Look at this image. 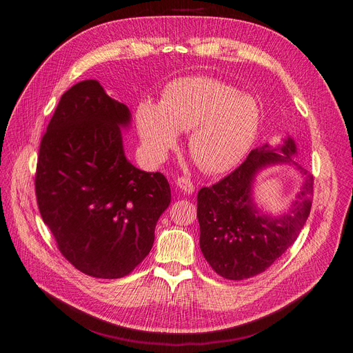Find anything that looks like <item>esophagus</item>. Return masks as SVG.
<instances>
[{
    "mask_svg": "<svg viewBox=\"0 0 353 353\" xmlns=\"http://www.w3.org/2000/svg\"><path fill=\"white\" fill-rule=\"evenodd\" d=\"M175 184H176V187H178L179 190H182L184 192H188V194H192L194 190H196V187L192 185V182H191L188 178H185V176L176 178Z\"/></svg>",
    "mask_w": 353,
    "mask_h": 353,
    "instance_id": "34e87169",
    "label": "esophagus"
}]
</instances>
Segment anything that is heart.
Returning a JSON list of instances; mask_svg holds the SVG:
<instances>
[{
    "instance_id": "obj_1",
    "label": "heart",
    "mask_w": 353,
    "mask_h": 353,
    "mask_svg": "<svg viewBox=\"0 0 353 353\" xmlns=\"http://www.w3.org/2000/svg\"><path fill=\"white\" fill-rule=\"evenodd\" d=\"M136 124L145 150L157 161L178 143V131H191L188 149L204 172L234 168L257 134L260 108L251 96L210 77H185L168 84L161 105L144 101Z\"/></svg>"
}]
</instances>
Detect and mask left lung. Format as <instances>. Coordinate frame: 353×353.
<instances>
[{
	"label": "left lung",
	"instance_id": "left-lung-1",
	"mask_svg": "<svg viewBox=\"0 0 353 353\" xmlns=\"http://www.w3.org/2000/svg\"><path fill=\"white\" fill-rule=\"evenodd\" d=\"M295 152L292 139L277 149L264 144L252 150L235 171L199 191L200 248L219 276L242 281L259 274L296 241L310 216L314 176L294 162ZM273 163H292L306 176L293 210L277 219L261 215L250 199L254 172Z\"/></svg>",
	"mask_w": 353,
	"mask_h": 353
}]
</instances>
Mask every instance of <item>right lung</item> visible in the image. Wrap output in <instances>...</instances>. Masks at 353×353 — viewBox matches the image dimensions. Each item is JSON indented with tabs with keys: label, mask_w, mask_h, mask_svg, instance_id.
<instances>
[{
	"label": "right lung",
	"mask_w": 353,
	"mask_h": 353,
	"mask_svg": "<svg viewBox=\"0 0 353 353\" xmlns=\"http://www.w3.org/2000/svg\"><path fill=\"white\" fill-rule=\"evenodd\" d=\"M130 115L99 81L74 84L61 96L36 165V200L58 250L77 270L99 279L136 269L171 203L163 174L127 161L119 128Z\"/></svg>",
	"instance_id": "add662e5"
}]
</instances>
